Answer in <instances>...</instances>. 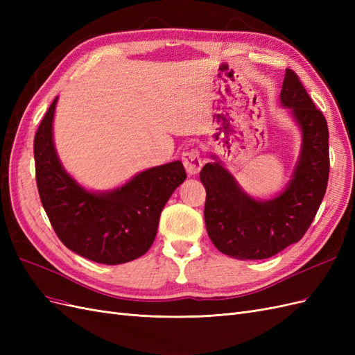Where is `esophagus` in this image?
I'll use <instances>...</instances> for the list:
<instances>
[{
  "mask_svg": "<svg viewBox=\"0 0 355 355\" xmlns=\"http://www.w3.org/2000/svg\"><path fill=\"white\" fill-rule=\"evenodd\" d=\"M182 161H184L185 170L189 176H196L200 173V170L202 167V159L200 158L198 151H194V149H192V151L185 153L182 155Z\"/></svg>",
  "mask_w": 355,
  "mask_h": 355,
  "instance_id": "1",
  "label": "esophagus"
}]
</instances>
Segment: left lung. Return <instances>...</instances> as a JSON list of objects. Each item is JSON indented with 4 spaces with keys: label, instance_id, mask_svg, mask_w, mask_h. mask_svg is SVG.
Masks as SVG:
<instances>
[{
    "label": "left lung",
    "instance_id": "left-lung-1",
    "mask_svg": "<svg viewBox=\"0 0 355 355\" xmlns=\"http://www.w3.org/2000/svg\"><path fill=\"white\" fill-rule=\"evenodd\" d=\"M280 103L300 132V153L284 191L270 200H257L218 155L200 171L206 188L204 219L211 243L235 259H266L304 237L326 194L329 180V128L302 83L286 69Z\"/></svg>",
    "mask_w": 355,
    "mask_h": 355
}]
</instances>
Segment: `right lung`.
<instances>
[{"label":"right lung","instance_id":"right-lung-1","mask_svg":"<svg viewBox=\"0 0 355 355\" xmlns=\"http://www.w3.org/2000/svg\"><path fill=\"white\" fill-rule=\"evenodd\" d=\"M58 98L34 139L37 187L53 230L69 250L87 259L118 265L137 259L153 245L161 210L187 179L182 161L151 167L124 185L90 191L62 166L53 139Z\"/></svg>","mask_w":355,"mask_h":355}]
</instances>
